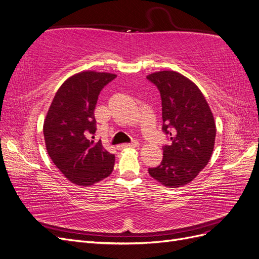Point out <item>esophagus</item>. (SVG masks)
Returning <instances> with one entry per match:
<instances>
[{
    "label": "esophagus",
    "mask_w": 259,
    "mask_h": 259,
    "mask_svg": "<svg viewBox=\"0 0 259 259\" xmlns=\"http://www.w3.org/2000/svg\"><path fill=\"white\" fill-rule=\"evenodd\" d=\"M138 146H139V143L137 142V140H133L131 144L120 145V146H117V148H120V149H123V148H137Z\"/></svg>",
    "instance_id": "obj_1"
}]
</instances>
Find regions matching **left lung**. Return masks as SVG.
<instances>
[{
	"mask_svg": "<svg viewBox=\"0 0 259 259\" xmlns=\"http://www.w3.org/2000/svg\"><path fill=\"white\" fill-rule=\"evenodd\" d=\"M147 79L158 88L162 100V130L170 144L163 146L159 166L151 177L169 188L192 182L204 168L214 150L216 125L199 88L175 71H159Z\"/></svg>",
	"mask_w": 259,
	"mask_h": 259,
	"instance_id": "left-lung-1",
	"label": "left lung"
}]
</instances>
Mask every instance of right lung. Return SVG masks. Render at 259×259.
Masks as SVG:
<instances>
[{
  "label": "right lung",
  "instance_id": "right-lung-1",
  "mask_svg": "<svg viewBox=\"0 0 259 259\" xmlns=\"http://www.w3.org/2000/svg\"><path fill=\"white\" fill-rule=\"evenodd\" d=\"M115 74L83 71L70 76L57 91L46 114L43 134L53 163L70 182L88 187L112 173L114 154L99 140L94 110L99 94ZM94 138V136H92Z\"/></svg>",
  "mask_w": 259,
  "mask_h": 259
}]
</instances>
